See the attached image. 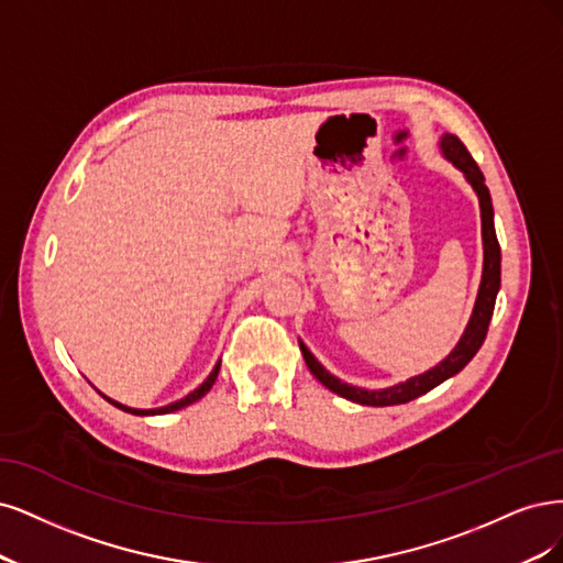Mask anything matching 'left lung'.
<instances>
[{"label":"left lung","mask_w":563,"mask_h":563,"mask_svg":"<svg viewBox=\"0 0 563 563\" xmlns=\"http://www.w3.org/2000/svg\"><path fill=\"white\" fill-rule=\"evenodd\" d=\"M442 152L444 156L456 166L473 189L479 196V208H482V239H484V271H482V285H479V295H477V303L473 318H470L465 334L461 336L459 346L449 353V357L444 362H440L438 367H432L430 372L413 376L405 384H397L393 388H384V390H362L349 384H341L336 376H332L328 369H324L320 362L311 355L303 343H299V349L303 353L306 367L311 369V374L320 380L324 388H330L332 393L346 397L351 402L357 405H367V407H393V405H405L421 397L423 393L432 390L434 386H440L442 380H446L449 376L459 374L470 360L475 357V353L482 349V343L486 339L488 332V322H492L494 316V306H496V295L500 289V245L496 239V229H494V206H492V194H488L486 185H484V175L479 170V166L475 163V158L470 156V152L465 150V144L456 137V135H444L442 137Z\"/></svg>","instance_id":"left-lung-1"}]
</instances>
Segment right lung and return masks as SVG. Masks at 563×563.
Instances as JSON below:
<instances>
[{
	"label": "right lung",
	"mask_w": 563,
	"mask_h": 563,
	"mask_svg": "<svg viewBox=\"0 0 563 563\" xmlns=\"http://www.w3.org/2000/svg\"><path fill=\"white\" fill-rule=\"evenodd\" d=\"M217 374H220V362H217L214 369L210 372V376L203 380L201 386H198L194 393H189L187 397H183V400H177V402H173V405H168V407H158V409H131V407H123V405H119V402L110 400V397H104V400H107V402H112L114 407H119V409H123V411L135 413V416H156V413H170V411L183 409V407H187V405H191V402H196V400H201V397H203V395H206V393L212 388V384H214Z\"/></svg>",
	"instance_id": "add662e5"
}]
</instances>
